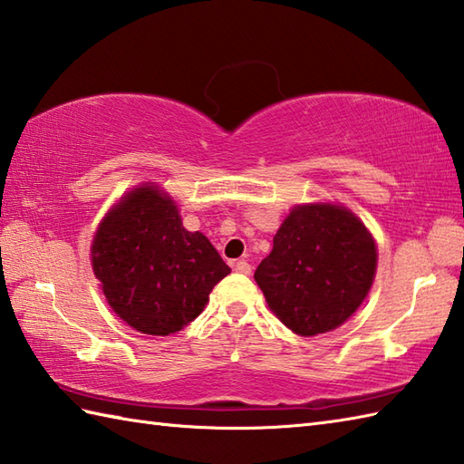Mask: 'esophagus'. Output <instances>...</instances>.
Here are the masks:
<instances>
[{
	"mask_svg": "<svg viewBox=\"0 0 464 464\" xmlns=\"http://www.w3.org/2000/svg\"><path fill=\"white\" fill-rule=\"evenodd\" d=\"M235 271L241 273V275H249L251 273V265L245 261V259H241V261L235 263Z\"/></svg>",
	"mask_w": 464,
	"mask_h": 464,
	"instance_id": "esophagus-1",
	"label": "esophagus"
}]
</instances>
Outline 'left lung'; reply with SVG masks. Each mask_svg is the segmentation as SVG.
<instances>
[{
	"label": "left lung",
	"instance_id": "1",
	"mask_svg": "<svg viewBox=\"0 0 464 464\" xmlns=\"http://www.w3.org/2000/svg\"><path fill=\"white\" fill-rule=\"evenodd\" d=\"M377 249L364 225L337 205H299L255 271L271 311L303 337L337 329L372 285Z\"/></svg>",
	"mask_w": 464,
	"mask_h": 464
}]
</instances>
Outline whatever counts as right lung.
<instances>
[{
  "instance_id": "right-lung-1",
  "label": "right lung",
  "mask_w": 464,
  "mask_h": 464,
  "mask_svg": "<svg viewBox=\"0 0 464 464\" xmlns=\"http://www.w3.org/2000/svg\"><path fill=\"white\" fill-rule=\"evenodd\" d=\"M107 303L145 334H173L201 314L231 269L199 231H187L173 199L157 187L127 193L92 245Z\"/></svg>"
}]
</instances>
